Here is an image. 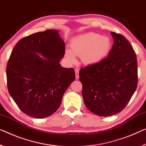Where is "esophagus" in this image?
Returning <instances> with one entry per match:
<instances>
[{"label": "esophagus", "mask_w": 146, "mask_h": 146, "mask_svg": "<svg viewBox=\"0 0 146 146\" xmlns=\"http://www.w3.org/2000/svg\"><path fill=\"white\" fill-rule=\"evenodd\" d=\"M75 78L76 79H77L79 77V71L78 69H75Z\"/></svg>", "instance_id": "esophagus-1"}]
</instances>
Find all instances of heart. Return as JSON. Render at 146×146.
<instances>
[{
	"label": "heart",
	"instance_id": "1",
	"mask_svg": "<svg viewBox=\"0 0 146 146\" xmlns=\"http://www.w3.org/2000/svg\"><path fill=\"white\" fill-rule=\"evenodd\" d=\"M111 48V40L108 36L89 33L74 38L71 43V49L67 50L65 56L67 62L74 64L76 56H81L86 64H95L108 55Z\"/></svg>",
	"mask_w": 146,
	"mask_h": 146
}]
</instances>
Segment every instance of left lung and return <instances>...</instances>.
Here are the masks:
<instances>
[{"instance_id":"obj_1","label":"left lung","mask_w":146,"mask_h":146,"mask_svg":"<svg viewBox=\"0 0 146 146\" xmlns=\"http://www.w3.org/2000/svg\"><path fill=\"white\" fill-rule=\"evenodd\" d=\"M111 34L114 44L108 56L79 71L84 104L93 113L103 117L123 110L138 85L135 51L123 35Z\"/></svg>"}]
</instances>
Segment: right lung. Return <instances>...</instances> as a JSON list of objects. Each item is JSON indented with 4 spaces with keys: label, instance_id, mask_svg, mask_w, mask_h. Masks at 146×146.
<instances>
[{
    "label": "right lung",
    "instance_id": "obj_1",
    "mask_svg": "<svg viewBox=\"0 0 146 146\" xmlns=\"http://www.w3.org/2000/svg\"><path fill=\"white\" fill-rule=\"evenodd\" d=\"M65 50L56 30L36 33L17 42L8 60L6 78L8 92L21 111L44 118L59 108L65 92L75 79L73 68L60 64Z\"/></svg>",
    "mask_w": 146,
    "mask_h": 146
}]
</instances>
